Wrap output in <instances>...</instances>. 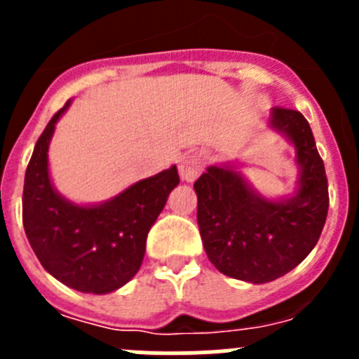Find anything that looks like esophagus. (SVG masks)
I'll use <instances>...</instances> for the list:
<instances>
[{"label":"esophagus","instance_id":"esophagus-1","mask_svg":"<svg viewBox=\"0 0 359 359\" xmlns=\"http://www.w3.org/2000/svg\"><path fill=\"white\" fill-rule=\"evenodd\" d=\"M205 169V156L198 151L185 152L180 160V174L185 182H194Z\"/></svg>","mask_w":359,"mask_h":359}]
</instances>
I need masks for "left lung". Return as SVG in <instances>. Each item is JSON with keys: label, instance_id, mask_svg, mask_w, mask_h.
<instances>
[{"label": "left lung", "instance_id": "8db88e82", "mask_svg": "<svg viewBox=\"0 0 359 359\" xmlns=\"http://www.w3.org/2000/svg\"><path fill=\"white\" fill-rule=\"evenodd\" d=\"M271 126L286 133L302 167L300 189L290 201L253 194L239 172L208 167L194 183L198 224L212 264L231 278L264 284L286 275L318 243L329 210L323 160L300 111L277 106Z\"/></svg>", "mask_w": 359, "mask_h": 359}]
</instances>
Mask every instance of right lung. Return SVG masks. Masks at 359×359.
Returning <instances> with one entry per match:
<instances>
[{
  "mask_svg": "<svg viewBox=\"0 0 359 359\" xmlns=\"http://www.w3.org/2000/svg\"><path fill=\"white\" fill-rule=\"evenodd\" d=\"M57 111L28 161L23 187V226L43 268L82 293H111L140 269L145 241L180 183L176 167L142 180L98 207H77L57 194L48 176V145Z\"/></svg>",
  "mask_w": 359,
  "mask_h": 359,
  "instance_id": "add662e5",
  "label": "right lung"
}]
</instances>
